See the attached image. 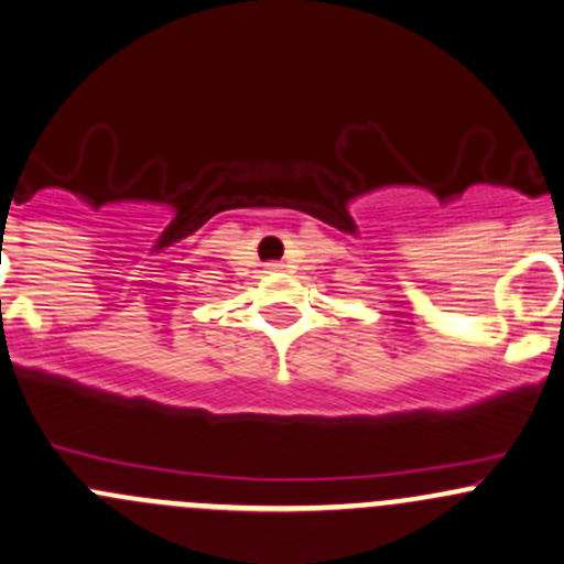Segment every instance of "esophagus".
<instances>
[{
	"label": "esophagus",
	"instance_id": "1",
	"mask_svg": "<svg viewBox=\"0 0 564 564\" xmlns=\"http://www.w3.org/2000/svg\"><path fill=\"white\" fill-rule=\"evenodd\" d=\"M264 270H270V272H275V270H283V264H281V261H267V264H264Z\"/></svg>",
	"mask_w": 564,
	"mask_h": 564
}]
</instances>
